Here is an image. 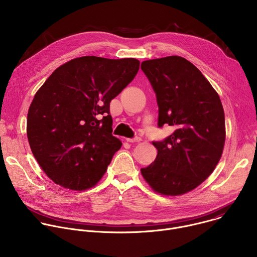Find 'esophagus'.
Listing matches in <instances>:
<instances>
[{
    "instance_id": "34e87169",
    "label": "esophagus",
    "mask_w": 257,
    "mask_h": 257,
    "mask_svg": "<svg viewBox=\"0 0 257 257\" xmlns=\"http://www.w3.org/2000/svg\"><path fill=\"white\" fill-rule=\"evenodd\" d=\"M140 140H141L140 136H135L133 138H127V141H129V142H139Z\"/></svg>"
}]
</instances>
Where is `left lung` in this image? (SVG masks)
I'll list each match as a JSON object with an SVG mask.
<instances>
[{
	"label": "left lung",
	"mask_w": 257,
	"mask_h": 257,
	"mask_svg": "<svg viewBox=\"0 0 257 257\" xmlns=\"http://www.w3.org/2000/svg\"><path fill=\"white\" fill-rule=\"evenodd\" d=\"M156 93L158 126H173L154 163L141 169L152 188L181 195L196 188L213 172L226 138L225 114L218 94L202 73L186 59L171 56L141 63Z\"/></svg>",
	"instance_id": "8db88e82"
}]
</instances>
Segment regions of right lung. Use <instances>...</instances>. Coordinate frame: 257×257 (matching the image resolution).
<instances>
[{"instance_id":"1","label":"right lung","mask_w":257,"mask_h":257,"mask_svg":"<svg viewBox=\"0 0 257 257\" xmlns=\"http://www.w3.org/2000/svg\"><path fill=\"white\" fill-rule=\"evenodd\" d=\"M139 61L86 56L56 69L35 93L27 115L34 158L56 184L94 186L121 149L112 134L109 102L133 80Z\"/></svg>"}]
</instances>
